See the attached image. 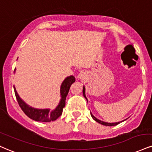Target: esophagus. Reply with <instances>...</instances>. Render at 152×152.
I'll list each match as a JSON object with an SVG mask.
<instances>
[{
    "instance_id": "34e87169",
    "label": "esophagus",
    "mask_w": 152,
    "mask_h": 152,
    "mask_svg": "<svg viewBox=\"0 0 152 152\" xmlns=\"http://www.w3.org/2000/svg\"><path fill=\"white\" fill-rule=\"evenodd\" d=\"M86 73L84 72V71H81V72L77 75V78L78 79H84V78H86Z\"/></svg>"
}]
</instances>
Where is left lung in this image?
<instances>
[{
    "instance_id": "1",
    "label": "left lung",
    "mask_w": 152,
    "mask_h": 152,
    "mask_svg": "<svg viewBox=\"0 0 152 152\" xmlns=\"http://www.w3.org/2000/svg\"><path fill=\"white\" fill-rule=\"evenodd\" d=\"M83 95L84 98H85L87 100L86 96V88H85V86H83ZM87 101H88V100H87ZM91 115L93 118V119H94V120H95V121H96L97 122H98V123L101 124V125H105V126H115V125H118V124H120V122L125 121V120H122V121L118 122H106L101 121V120H98V119L96 118V117H95L94 115H93L91 113Z\"/></svg>"
}]
</instances>
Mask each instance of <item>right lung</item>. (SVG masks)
Returning <instances> with one entry per match:
<instances>
[{
	"label": "right lung",
	"instance_id": "1",
	"mask_svg": "<svg viewBox=\"0 0 152 152\" xmlns=\"http://www.w3.org/2000/svg\"><path fill=\"white\" fill-rule=\"evenodd\" d=\"M15 71V69L14 72ZM75 82V77L74 76H68L62 82L61 87H60V96H61V99H60L59 103L58 105L54 110H51L50 109H37L32 107L25 103L23 99H21L20 97L18 95L17 91H16L15 87H14L15 94L16 98H17L18 103L19 104L20 107L23 110L27 117H29L32 120H35L37 122H51L54 121L57 119L58 117L61 116L63 112V108L64 107L66 104V99L68 95L69 88H70L71 84Z\"/></svg>",
	"mask_w": 152,
	"mask_h": 152
}]
</instances>
